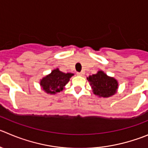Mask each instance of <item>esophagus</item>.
Instances as JSON below:
<instances>
[{
  "instance_id": "34e87169",
  "label": "esophagus",
  "mask_w": 148,
  "mask_h": 148,
  "mask_svg": "<svg viewBox=\"0 0 148 148\" xmlns=\"http://www.w3.org/2000/svg\"><path fill=\"white\" fill-rule=\"evenodd\" d=\"M76 74H77V75H79V76H82V75H83L84 73H81H81H78H78H77Z\"/></svg>"
}]
</instances>
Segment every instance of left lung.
I'll list each match as a JSON object with an SVG mask.
<instances>
[{
    "label": "left lung",
    "instance_id": "obj_1",
    "mask_svg": "<svg viewBox=\"0 0 148 148\" xmlns=\"http://www.w3.org/2000/svg\"><path fill=\"white\" fill-rule=\"evenodd\" d=\"M93 93L98 97H108L116 93L118 83L114 78L108 77L103 71H98L88 78Z\"/></svg>",
    "mask_w": 148,
    "mask_h": 148
}]
</instances>
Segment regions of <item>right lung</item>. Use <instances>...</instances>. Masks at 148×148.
<instances>
[{"instance_id":"right-lung-1","label":"right lung","mask_w":148,"mask_h":148,"mask_svg":"<svg viewBox=\"0 0 148 148\" xmlns=\"http://www.w3.org/2000/svg\"><path fill=\"white\" fill-rule=\"evenodd\" d=\"M72 73H64L59 69L53 70L50 75H47L40 81L42 89L48 94H56L63 90L64 87L70 81Z\"/></svg>"}]
</instances>
